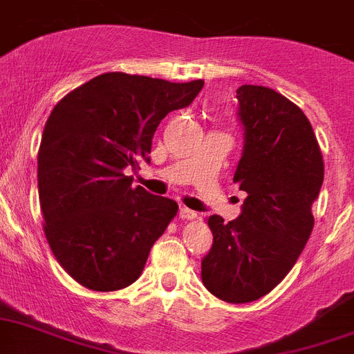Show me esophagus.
I'll list each match as a JSON object with an SVG mask.
<instances>
[{
	"label": "esophagus",
	"mask_w": 354,
	"mask_h": 354,
	"mask_svg": "<svg viewBox=\"0 0 354 354\" xmlns=\"http://www.w3.org/2000/svg\"><path fill=\"white\" fill-rule=\"evenodd\" d=\"M179 216H180V218H184V220H193V218H195V216H197V213L189 209V207L180 206L179 207Z\"/></svg>",
	"instance_id": "1"
}]
</instances>
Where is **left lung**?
<instances>
[{
  "label": "left lung",
  "instance_id": "left-lung-1",
  "mask_svg": "<svg viewBox=\"0 0 354 354\" xmlns=\"http://www.w3.org/2000/svg\"><path fill=\"white\" fill-rule=\"evenodd\" d=\"M236 98L245 143L232 180L247 198L236 220L207 218L213 245L202 259V283L214 297L241 304L276 288L303 252L324 161L294 102L263 86L238 87Z\"/></svg>",
  "mask_w": 354,
  "mask_h": 354
}]
</instances>
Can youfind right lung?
I'll return each mask as SVG.
<instances>
[{"label":"right lung","instance_id":"1","mask_svg":"<svg viewBox=\"0 0 354 354\" xmlns=\"http://www.w3.org/2000/svg\"><path fill=\"white\" fill-rule=\"evenodd\" d=\"M204 80L104 73L60 100L37 153L44 234L60 267L96 292L132 285L179 206L132 186L162 118L188 107Z\"/></svg>","mask_w":354,"mask_h":354}]
</instances>
